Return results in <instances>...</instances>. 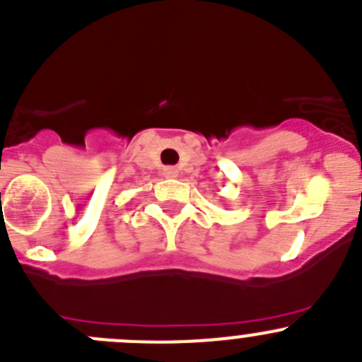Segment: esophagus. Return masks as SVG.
Here are the masks:
<instances>
[{
  "mask_svg": "<svg viewBox=\"0 0 362 362\" xmlns=\"http://www.w3.org/2000/svg\"><path fill=\"white\" fill-rule=\"evenodd\" d=\"M164 177L165 178H177L178 170L177 168H164Z\"/></svg>",
  "mask_w": 362,
  "mask_h": 362,
  "instance_id": "esophagus-1",
  "label": "esophagus"
}]
</instances>
